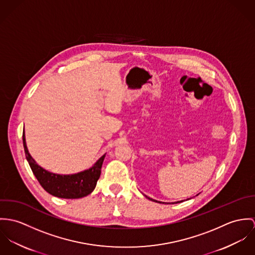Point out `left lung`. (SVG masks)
Masks as SVG:
<instances>
[{
  "instance_id": "obj_1",
  "label": "left lung",
  "mask_w": 255,
  "mask_h": 255,
  "mask_svg": "<svg viewBox=\"0 0 255 255\" xmlns=\"http://www.w3.org/2000/svg\"><path fill=\"white\" fill-rule=\"evenodd\" d=\"M146 197V196H145ZM147 198V197H146ZM148 199H150V200H152V201H155V202H158V203H164V202H160V201H157V200H154V199H152V198H147ZM182 201H184V200H181V201H177V202H174V203H178V202H182Z\"/></svg>"
}]
</instances>
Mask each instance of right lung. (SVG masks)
<instances>
[{"instance_id": "1", "label": "right lung", "mask_w": 255, "mask_h": 255, "mask_svg": "<svg viewBox=\"0 0 255 255\" xmlns=\"http://www.w3.org/2000/svg\"><path fill=\"white\" fill-rule=\"evenodd\" d=\"M25 156L29 165L40 185L52 196L60 198H80L90 195L96 188L100 178L104 154L90 169L72 175H58L40 167L29 154L25 142L24 132L22 135Z\"/></svg>"}]
</instances>
